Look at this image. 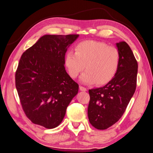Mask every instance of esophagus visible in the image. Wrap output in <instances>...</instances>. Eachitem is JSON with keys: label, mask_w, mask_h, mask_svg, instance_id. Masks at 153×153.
<instances>
[{"label": "esophagus", "mask_w": 153, "mask_h": 153, "mask_svg": "<svg viewBox=\"0 0 153 153\" xmlns=\"http://www.w3.org/2000/svg\"><path fill=\"white\" fill-rule=\"evenodd\" d=\"M79 89L82 91H87V89L85 88V87H82V86H79Z\"/></svg>", "instance_id": "obj_1"}]
</instances>
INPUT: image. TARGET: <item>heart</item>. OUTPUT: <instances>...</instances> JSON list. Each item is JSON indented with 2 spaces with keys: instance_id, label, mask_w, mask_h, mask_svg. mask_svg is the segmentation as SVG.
<instances>
[{
  "instance_id": "1",
  "label": "heart",
  "mask_w": 153,
  "mask_h": 153,
  "mask_svg": "<svg viewBox=\"0 0 153 153\" xmlns=\"http://www.w3.org/2000/svg\"><path fill=\"white\" fill-rule=\"evenodd\" d=\"M120 62L121 53L117 47L91 40L79 42L74 47V53L68 51L64 58L71 78L76 79L85 66L86 71L81 77V82L98 85H106L114 78Z\"/></svg>"
}]
</instances>
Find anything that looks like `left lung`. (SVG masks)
Returning a JSON list of instances; mask_svg holds the SVG:
<instances>
[{
	"label": "left lung",
	"mask_w": 153,
	"mask_h": 153,
	"mask_svg": "<svg viewBox=\"0 0 153 153\" xmlns=\"http://www.w3.org/2000/svg\"><path fill=\"white\" fill-rule=\"evenodd\" d=\"M117 47L121 53L117 73L106 85L89 90L88 118L97 129L108 128L121 118L136 91L137 62L126 42Z\"/></svg>",
	"instance_id": "obj_1"
}]
</instances>
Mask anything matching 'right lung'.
<instances>
[{"mask_svg":"<svg viewBox=\"0 0 153 153\" xmlns=\"http://www.w3.org/2000/svg\"><path fill=\"white\" fill-rule=\"evenodd\" d=\"M79 34L44 35L22 55L16 86L22 109L34 124L53 129L63 120L79 85L66 71L64 58Z\"/></svg>","mask_w":153,"mask_h":153,"instance_id":"add662e5","label":"right lung"}]
</instances>
